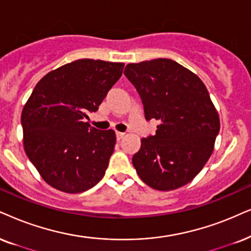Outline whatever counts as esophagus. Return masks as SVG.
<instances>
[{
	"label": "esophagus",
	"instance_id": "obj_1",
	"mask_svg": "<svg viewBox=\"0 0 251 251\" xmlns=\"http://www.w3.org/2000/svg\"><path fill=\"white\" fill-rule=\"evenodd\" d=\"M116 136H117V140H122V139L125 136V133H122V132H117L116 133Z\"/></svg>",
	"mask_w": 251,
	"mask_h": 251
}]
</instances>
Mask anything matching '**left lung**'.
Returning a JSON list of instances; mask_svg holds the SVG:
<instances>
[{"label": "left lung", "instance_id": "left-lung-1", "mask_svg": "<svg viewBox=\"0 0 251 251\" xmlns=\"http://www.w3.org/2000/svg\"><path fill=\"white\" fill-rule=\"evenodd\" d=\"M124 74L134 84L147 120L160 123L133 155L136 174L151 189L171 191L191 182L214 149L220 119L205 84L170 59L128 63Z\"/></svg>", "mask_w": 251, "mask_h": 251}]
</instances>
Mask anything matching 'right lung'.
<instances>
[{"instance_id": "add662e5", "label": "right lung", "mask_w": 251, "mask_h": 251, "mask_svg": "<svg viewBox=\"0 0 251 251\" xmlns=\"http://www.w3.org/2000/svg\"><path fill=\"white\" fill-rule=\"evenodd\" d=\"M123 62L80 59L47 73L22 111L23 145L41 178L80 193L103 178L116 145L113 129L84 122L123 74Z\"/></svg>"}]
</instances>
